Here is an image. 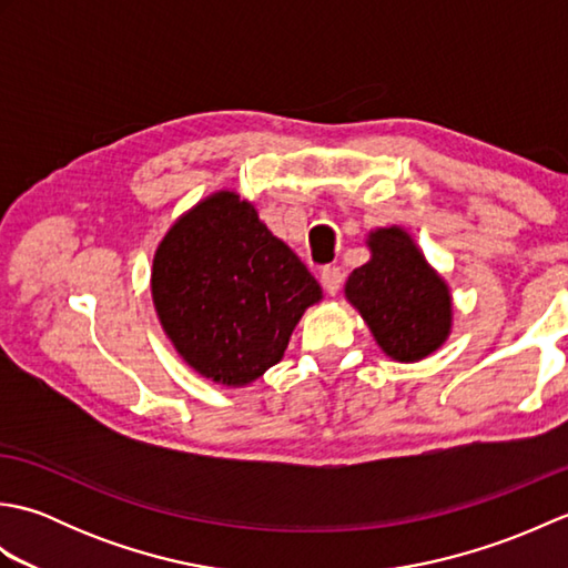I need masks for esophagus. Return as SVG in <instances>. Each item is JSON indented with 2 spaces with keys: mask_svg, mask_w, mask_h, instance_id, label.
I'll list each match as a JSON object with an SVG mask.
<instances>
[{
  "mask_svg": "<svg viewBox=\"0 0 568 568\" xmlns=\"http://www.w3.org/2000/svg\"><path fill=\"white\" fill-rule=\"evenodd\" d=\"M320 281H322V287L327 291L329 295H336L339 293V287L344 283V273L339 265H324L322 273H320Z\"/></svg>",
  "mask_w": 568,
  "mask_h": 568,
  "instance_id": "1",
  "label": "esophagus"
}]
</instances>
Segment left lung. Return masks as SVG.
Returning <instances> with one entry per match:
<instances>
[{"label":"left lung","instance_id":"left-lung-1","mask_svg":"<svg viewBox=\"0 0 568 568\" xmlns=\"http://www.w3.org/2000/svg\"><path fill=\"white\" fill-rule=\"evenodd\" d=\"M371 261L346 281V297L385 354L419 361L444 344L452 329V295L415 241L397 226L368 236Z\"/></svg>","mask_w":568,"mask_h":568}]
</instances>
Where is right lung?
<instances>
[{
    "instance_id": "add662e5",
    "label": "right lung",
    "mask_w": 568,
    "mask_h": 568,
    "mask_svg": "<svg viewBox=\"0 0 568 568\" xmlns=\"http://www.w3.org/2000/svg\"><path fill=\"white\" fill-rule=\"evenodd\" d=\"M153 305L200 376L246 385L283 358L320 283L234 192L202 200L153 258Z\"/></svg>"
}]
</instances>
